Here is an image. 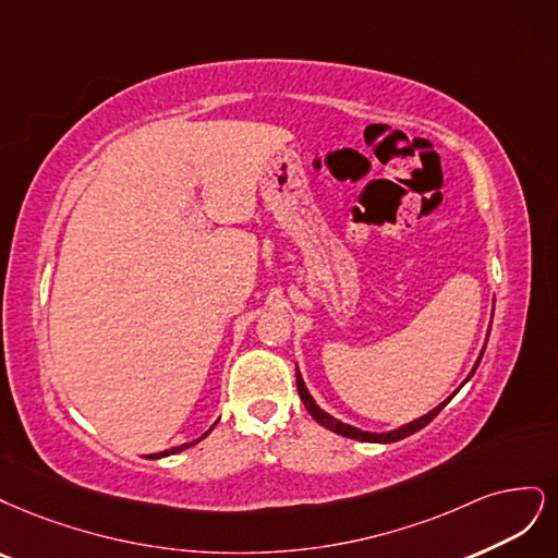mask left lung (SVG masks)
I'll list each match as a JSON object with an SVG mask.
<instances>
[{
  "label": "left lung",
  "mask_w": 558,
  "mask_h": 558,
  "mask_svg": "<svg viewBox=\"0 0 558 558\" xmlns=\"http://www.w3.org/2000/svg\"><path fill=\"white\" fill-rule=\"evenodd\" d=\"M489 331H492V325H489ZM489 331H487V338H489ZM484 348H487V343H484ZM484 348H482V352H480V356H477L475 366L471 368L469 377H465V380L461 383V387L471 380L475 368L480 366V359H482V354H484ZM296 387H299V397H301L305 410L311 412V417H313L317 424H322L325 428L333 430V434H338V436H345V438H352V440H362V442H397V440H403V438H408V436H412V434H417V430L424 428L430 420H434V417L438 415V412H440L449 401H452V399L457 397V391L461 389V387H459V389L452 393V397H447L440 405H436L434 410H428L426 415H422V417H417V420H412V422H408V424H403V426L391 428V430H380V434H375V430H364V428H356V426H352V424L340 422V420H336L333 415H329L327 410H322V408L315 403V399H313V393L308 391V387H305L303 375L299 373V366H296Z\"/></svg>",
  "instance_id": "left-lung-1"
}]
</instances>
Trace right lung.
<instances>
[{"mask_svg":"<svg viewBox=\"0 0 558 558\" xmlns=\"http://www.w3.org/2000/svg\"><path fill=\"white\" fill-rule=\"evenodd\" d=\"M215 424H218V422H215ZM215 424L206 430V434H202L199 438H196V440H192V442H183V445H175V447H171V449H165V452H157V454H150V459H161V457H171V454H178V452H183V449H187V447H192V445H196V442H202L208 434H210V430L215 428Z\"/></svg>","mask_w":558,"mask_h":558,"instance_id":"add662e5","label":"right lung"}]
</instances>
